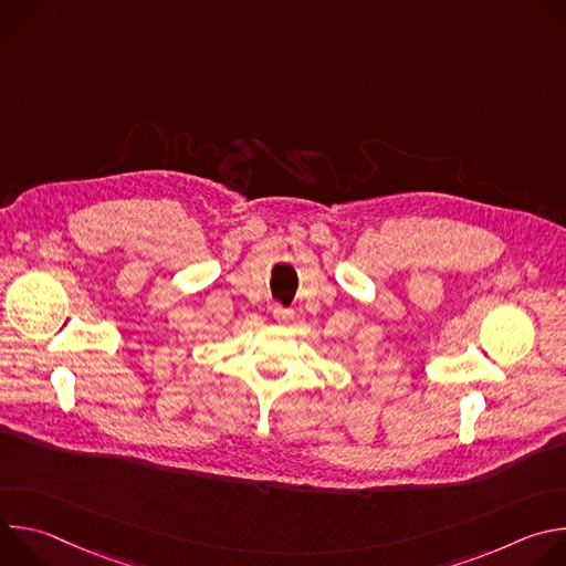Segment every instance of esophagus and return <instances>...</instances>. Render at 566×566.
Returning <instances> with one entry per match:
<instances>
[{
  "label": "esophagus",
  "mask_w": 566,
  "mask_h": 566,
  "mask_svg": "<svg viewBox=\"0 0 566 566\" xmlns=\"http://www.w3.org/2000/svg\"><path fill=\"white\" fill-rule=\"evenodd\" d=\"M273 315H275V319H291L293 317V308H286V306H282V304H275L273 306Z\"/></svg>",
  "instance_id": "obj_1"
}]
</instances>
